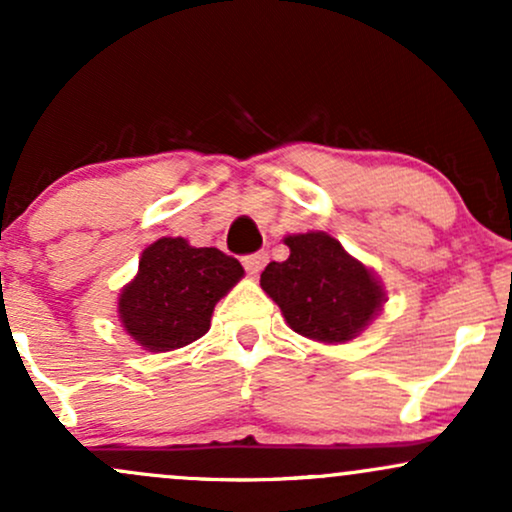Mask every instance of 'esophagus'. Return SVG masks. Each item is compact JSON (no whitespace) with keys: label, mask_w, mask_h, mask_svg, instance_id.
Segmentation results:
<instances>
[{"label":"esophagus","mask_w":512,"mask_h":512,"mask_svg":"<svg viewBox=\"0 0 512 512\" xmlns=\"http://www.w3.org/2000/svg\"><path fill=\"white\" fill-rule=\"evenodd\" d=\"M267 252H255V255H248V257H243V267H245V272L248 274H260L262 269H264V264H267Z\"/></svg>","instance_id":"1"}]
</instances>
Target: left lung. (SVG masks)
Here are the masks:
<instances>
[{
    "label": "left lung",
    "instance_id": "left-lung-1",
    "mask_svg": "<svg viewBox=\"0 0 512 512\" xmlns=\"http://www.w3.org/2000/svg\"><path fill=\"white\" fill-rule=\"evenodd\" d=\"M284 243L289 260L269 262L260 286L291 330L325 344L358 337L385 303L378 276L325 231L296 233Z\"/></svg>",
    "mask_w": 512,
    "mask_h": 512
}]
</instances>
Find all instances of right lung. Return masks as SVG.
<instances>
[{
    "label": "right lung",
    "mask_w": 512,
    "mask_h": 512,
    "mask_svg": "<svg viewBox=\"0 0 512 512\" xmlns=\"http://www.w3.org/2000/svg\"><path fill=\"white\" fill-rule=\"evenodd\" d=\"M243 274L236 257L221 250L158 238L142 252L137 276L120 293L122 327L154 354L192 344L209 332L214 305Z\"/></svg>",
    "instance_id": "1"
}]
</instances>
